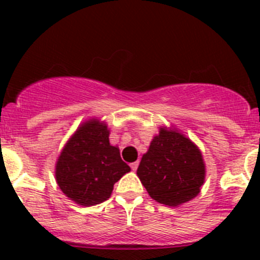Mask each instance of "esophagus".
I'll list each match as a JSON object with an SVG mask.
<instances>
[{
    "label": "esophagus",
    "mask_w": 260,
    "mask_h": 260,
    "mask_svg": "<svg viewBox=\"0 0 260 260\" xmlns=\"http://www.w3.org/2000/svg\"><path fill=\"white\" fill-rule=\"evenodd\" d=\"M138 167H139V162H138V161H135V162H132V164H130V168H132L133 171H137V169H138Z\"/></svg>",
    "instance_id": "obj_1"
}]
</instances>
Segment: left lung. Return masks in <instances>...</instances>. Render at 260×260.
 Masks as SVG:
<instances>
[{
	"mask_svg": "<svg viewBox=\"0 0 260 260\" xmlns=\"http://www.w3.org/2000/svg\"><path fill=\"white\" fill-rule=\"evenodd\" d=\"M150 197L165 206H178L199 194L204 182L201 151L174 130L161 128L137 171Z\"/></svg>",
	"mask_w": 260,
	"mask_h": 260,
	"instance_id": "obj_1",
	"label": "left lung"
}]
</instances>
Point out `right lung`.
Masks as SVG:
<instances>
[{"instance_id":"1","label":"right lung","mask_w":260,"mask_h":260,"mask_svg":"<svg viewBox=\"0 0 260 260\" xmlns=\"http://www.w3.org/2000/svg\"><path fill=\"white\" fill-rule=\"evenodd\" d=\"M130 167L117 147L110 146L109 132L98 119L78 127L66 143L56 165V180L62 192L80 206L107 201L113 186Z\"/></svg>"}]
</instances>
